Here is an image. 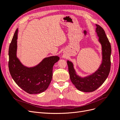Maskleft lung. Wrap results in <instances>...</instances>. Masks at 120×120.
<instances>
[{"label": "left lung", "instance_id": "obj_1", "mask_svg": "<svg viewBox=\"0 0 120 120\" xmlns=\"http://www.w3.org/2000/svg\"><path fill=\"white\" fill-rule=\"evenodd\" d=\"M96 32L102 49V63L98 70L88 77H80L76 74L73 64L68 60V72L71 80L75 88L84 92L95 91L103 84L108 78L111 68V46L103 28L96 24Z\"/></svg>", "mask_w": 120, "mask_h": 120}]
</instances>
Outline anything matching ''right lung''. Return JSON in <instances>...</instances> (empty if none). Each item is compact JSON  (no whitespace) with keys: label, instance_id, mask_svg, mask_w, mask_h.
I'll return each mask as SVG.
<instances>
[{"label":"right lung","instance_id":"1","mask_svg":"<svg viewBox=\"0 0 120 120\" xmlns=\"http://www.w3.org/2000/svg\"><path fill=\"white\" fill-rule=\"evenodd\" d=\"M18 29L9 45L8 68L10 74L16 84L30 94L41 93L49 87L52 78L54 64L60 60L57 56L46 57L35 67L27 68L16 56Z\"/></svg>","mask_w":120,"mask_h":120}]
</instances>
